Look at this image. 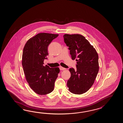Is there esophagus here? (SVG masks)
<instances>
[{"mask_svg": "<svg viewBox=\"0 0 123 123\" xmlns=\"http://www.w3.org/2000/svg\"><path fill=\"white\" fill-rule=\"evenodd\" d=\"M59 68H60L61 70H64L66 69L65 68H63V67H62V66H60Z\"/></svg>", "mask_w": 123, "mask_h": 123, "instance_id": "obj_1", "label": "esophagus"}]
</instances>
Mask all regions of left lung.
I'll return each mask as SVG.
<instances>
[{
    "label": "left lung",
    "instance_id": "8db88e82",
    "mask_svg": "<svg viewBox=\"0 0 123 123\" xmlns=\"http://www.w3.org/2000/svg\"><path fill=\"white\" fill-rule=\"evenodd\" d=\"M64 42L68 47L73 60L77 61L76 69L70 68L71 77L67 82L71 93L81 94L94 84L99 70L98 56L95 49L80 34H65Z\"/></svg>",
    "mask_w": 123,
    "mask_h": 123
}]
</instances>
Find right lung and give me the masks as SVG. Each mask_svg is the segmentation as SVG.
Listing matches in <instances>:
<instances>
[{"mask_svg":"<svg viewBox=\"0 0 123 123\" xmlns=\"http://www.w3.org/2000/svg\"><path fill=\"white\" fill-rule=\"evenodd\" d=\"M58 34L40 33L31 38L24 46L22 65L26 81L33 91L39 95L50 93L60 72L58 67L44 66L43 61L48 55L47 48Z\"/></svg>","mask_w":123,"mask_h":123,"instance_id":"add662e5","label":"right lung"}]
</instances>
